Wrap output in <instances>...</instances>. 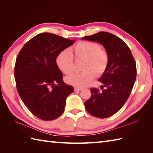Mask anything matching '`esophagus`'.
Instances as JSON below:
<instances>
[{"mask_svg":"<svg viewBox=\"0 0 153 153\" xmlns=\"http://www.w3.org/2000/svg\"><path fill=\"white\" fill-rule=\"evenodd\" d=\"M74 90H75V91H82V90H83V88H82V87H74Z\"/></svg>","mask_w":153,"mask_h":153,"instance_id":"obj_1","label":"esophagus"}]
</instances>
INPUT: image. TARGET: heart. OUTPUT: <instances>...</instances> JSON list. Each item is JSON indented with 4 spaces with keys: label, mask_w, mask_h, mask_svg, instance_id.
<instances>
[{
    "label": "heart",
    "mask_w": 153,
    "mask_h": 153,
    "mask_svg": "<svg viewBox=\"0 0 153 153\" xmlns=\"http://www.w3.org/2000/svg\"><path fill=\"white\" fill-rule=\"evenodd\" d=\"M77 60H83L82 72L67 77L68 82L78 87L85 86L91 82L95 75L101 76L105 72L109 63V54L100 45L95 42L81 41L71 48ZM58 68L67 75L74 71V56L68 50L58 53L56 58Z\"/></svg>",
    "instance_id": "1"
}]
</instances>
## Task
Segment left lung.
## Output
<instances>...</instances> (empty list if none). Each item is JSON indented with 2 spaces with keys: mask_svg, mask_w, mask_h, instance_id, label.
<instances>
[{
  "mask_svg": "<svg viewBox=\"0 0 153 153\" xmlns=\"http://www.w3.org/2000/svg\"><path fill=\"white\" fill-rule=\"evenodd\" d=\"M82 39L101 44L109 54L108 66L99 79L102 91L91 89V96L85 102L91 115L108 118L121 109L130 95L137 75L135 61L128 45L112 33L100 31Z\"/></svg>",
  "mask_w": 153,
  "mask_h": 153,
  "instance_id": "obj_1",
  "label": "left lung"
}]
</instances>
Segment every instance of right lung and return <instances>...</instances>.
<instances>
[{"label": "right lung", "instance_id": "right-lung-1", "mask_svg": "<svg viewBox=\"0 0 153 153\" xmlns=\"http://www.w3.org/2000/svg\"><path fill=\"white\" fill-rule=\"evenodd\" d=\"M75 43L50 33L37 35L22 47L16 60V88L25 106L37 118L53 120L64 111L74 87L63 82L56 58Z\"/></svg>", "mask_w": 153, "mask_h": 153}]
</instances>
